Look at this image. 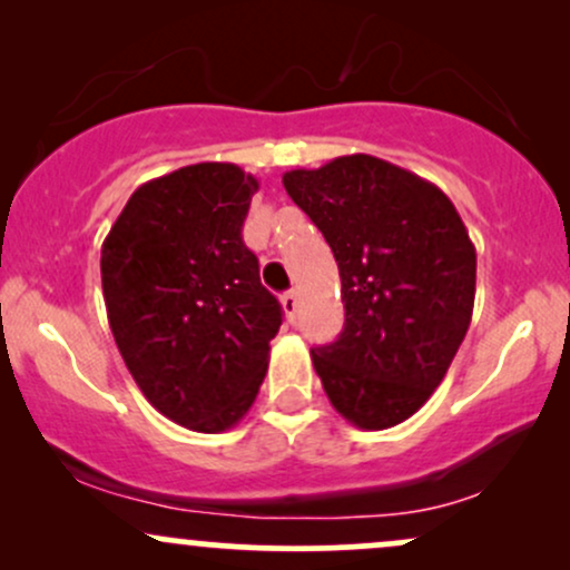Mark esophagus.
I'll return each mask as SVG.
<instances>
[{"instance_id": "esophagus-1", "label": "esophagus", "mask_w": 570, "mask_h": 570, "mask_svg": "<svg viewBox=\"0 0 570 570\" xmlns=\"http://www.w3.org/2000/svg\"><path fill=\"white\" fill-rule=\"evenodd\" d=\"M281 307H284L286 318H289V322H294V316H297V294H294V292L281 294Z\"/></svg>"}]
</instances>
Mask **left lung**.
Masks as SVG:
<instances>
[{
  "label": "left lung",
  "instance_id": "left-lung-1",
  "mask_svg": "<svg viewBox=\"0 0 570 570\" xmlns=\"http://www.w3.org/2000/svg\"><path fill=\"white\" fill-rule=\"evenodd\" d=\"M340 271L345 326L313 348L345 421L381 431L415 415L448 375L474 311L476 252L440 187L372 155L284 174Z\"/></svg>",
  "mask_w": 570,
  "mask_h": 570
}]
</instances>
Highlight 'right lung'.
Returning <instances> with one entry per match:
<instances>
[{
	"label": "right lung",
	"instance_id": "1",
	"mask_svg": "<svg viewBox=\"0 0 570 570\" xmlns=\"http://www.w3.org/2000/svg\"><path fill=\"white\" fill-rule=\"evenodd\" d=\"M259 181L195 163L130 195L101 246L107 318L147 402L219 434L246 415L271 362L281 305L240 227Z\"/></svg>",
	"mask_w": 570,
	"mask_h": 570
}]
</instances>
